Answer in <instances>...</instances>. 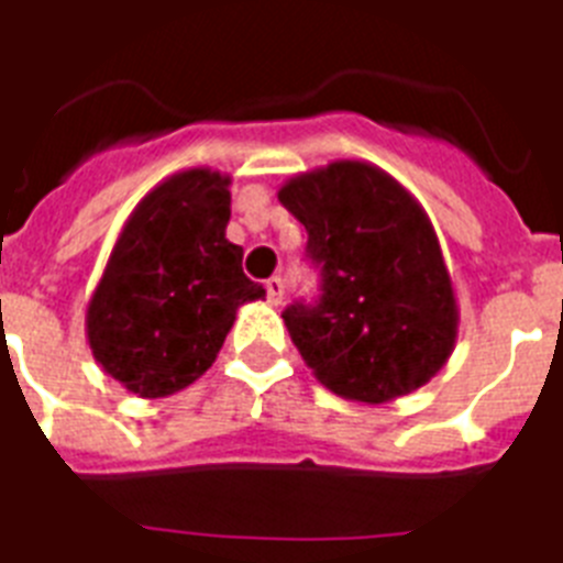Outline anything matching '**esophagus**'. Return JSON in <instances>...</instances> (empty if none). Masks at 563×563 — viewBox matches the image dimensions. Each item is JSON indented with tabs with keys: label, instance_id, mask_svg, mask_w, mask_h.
I'll return each mask as SVG.
<instances>
[{
	"label": "esophagus",
	"instance_id": "1",
	"mask_svg": "<svg viewBox=\"0 0 563 563\" xmlns=\"http://www.w3.org/2000/svg\"><path fill=\"white\" fill-rule=\"evenodd\" d=\"M267 299H269V305H282V299H285V282H282V278L278 276H273V278H267Z\"/></svg>",
	"mask_w": 563,
	"mask_h": 563
}]
</instances>
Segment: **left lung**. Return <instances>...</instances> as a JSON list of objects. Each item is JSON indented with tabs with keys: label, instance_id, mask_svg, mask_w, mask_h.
Masks as SVG:
<instances>
[{
	"label": "left lung",
	"instance_id": "8db88e82",
	"mask_svg": "<svg viewBox=\"0 0 563 563\" xmlns=\"http://www.w3.org/2000/svg\"><path fill=\"white\" fill-rule=\"evenodd\" d=\"M278 202L302 222L322 299L290 305V341L322 387L382 405L429 385L459 341V299L429 213L367 161L287 178Z\"/></svg>",
	"mask_w": 563,
	"mask_h": 563
}]
</instances>
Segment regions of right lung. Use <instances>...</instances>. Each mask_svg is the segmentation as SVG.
<instances>
[{"mask_svg": "<svg viewBox=\"0 0 563 563\" xmlns=\"http://www.w3.org/2000/svg\"><path fill=\"white\" fill-rule=\"evenodd\" d=\"M232 176L173 173L134 205L87 299L96 364L141 399L178 394L205 376L238 320L264 299L243 276V250L225 238Z\"/></svg>", "mask_w": 563, "mask_h": 563, "instance_id": "1", "label": "right lung"}]
</instances>
